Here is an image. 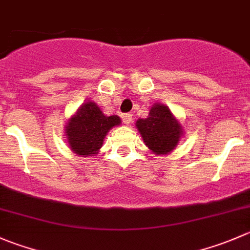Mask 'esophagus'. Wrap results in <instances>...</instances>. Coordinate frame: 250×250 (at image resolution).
Returning a JSON list of instances; mask_svg holds the SVG:
<instances>
[{
    "mask_svg": "<svg viewBox=\"0 0 250 250\" xmlns=\"http://www.w3.org/2000/svg\"><path fill=\"white\" fill-rule=\"evenodd\" d=\"M122 121L125 125H129V123L132 122V115H130V113H123Z\"/></svg>",
    "mask_w": 250,
    "mask_h": 250,
    "instance_id": "obj_1",
    "label": "esophagus"
}]
</instances>
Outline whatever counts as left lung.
I'll list each match as a JSON object with an SVG mask.
<instances>
[{
	"mask_svg": "<svg viewBox=\"0 0 250 250\" xmlns=\"http://www.w3.org/2000/svg\"><path fill=\"white\" fill-rule=\"evenodd\" d=\"M135 128L142 135L145 145L155 155L169 154L178 145L184 130L168 106L154 104L146 118H139Z\"/></svg>",
	"mask_w": 250,
	"mask_h": 250,
	"instance_id": "obj_1",
	"label": "left lung"
}]
</instances>
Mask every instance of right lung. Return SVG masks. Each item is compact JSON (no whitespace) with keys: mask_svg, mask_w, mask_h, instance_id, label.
<instances>
[{"mask_svg":"<svg viewBox=\"0 0 250 250\" xmlns=\"http://www.w3.org/2000/svg\"><path fill=\"white\" fill-rule=\"evenodd\" d=\"M122 123L117 115L106 116L98 104L88 101L67 121V142L72 151L78 156H94L104 144L106 134Z\"/></svg>","mask_w":250,"mask_h":250,"instance_id":"add662e5","label":"right lung"}]
</instances>
